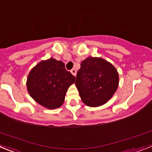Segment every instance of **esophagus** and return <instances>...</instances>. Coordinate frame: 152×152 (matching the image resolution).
Here are the masks:
<instances>
[{
	"mask_svg": "<svg viewBox=\"0 0 152 152\" xmlns=\"http://www.w3.org/2000/svg\"><path fill=\"white\" fill-rule=\"evenodd\" d=\"M71 72H72V74L74 75V76H76V74H77V72H76V70H75V69H72Z\"/></svg>",
	"mask_w": 152,
	"mask_h": 152,
	"instance_id": "34e87169",
	"label": "esophagus"
}]
</instances>
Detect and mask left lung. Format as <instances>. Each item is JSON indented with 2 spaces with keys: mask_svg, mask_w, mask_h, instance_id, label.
Instances as JSON below:
<instances>
[{
  "mask_svg": "<svg viewBox=\"0 0 152 152\" xmlns=\"http://www.w3.org/2000/svg\"><path fill=\"white\" fill-rule=\"evenodd\" d=\"M75 85L84 104L97 107L110 100L119 86V73L100 57H88L80 63Z\"/></svg>",
  "mask_w": 152,
  "mask_h": 152,
  "instance_id": "left-lung-1",
  "label": "left lung"
}]
</instances>
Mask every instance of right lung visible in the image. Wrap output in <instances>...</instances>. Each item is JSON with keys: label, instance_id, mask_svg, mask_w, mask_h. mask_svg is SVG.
Instances as JSON below:
<instances>
[{"label": "right lung", "instance_id": "add662e5", "mask_svg": "<svg viewBox=\"0 0 152 152\" xmlns=\"http://www.w3.org/2000/svg\"><path fill=\"white\" fill-rule=\"evenodd\" d=\"M64 64L53 58L42 60L28 75L26 88L30 96L42 107L54 110L61 107L68 88L75 82Z\"/></svg>", "mask_w": 152, "mask_h": 152}]
</instances>
